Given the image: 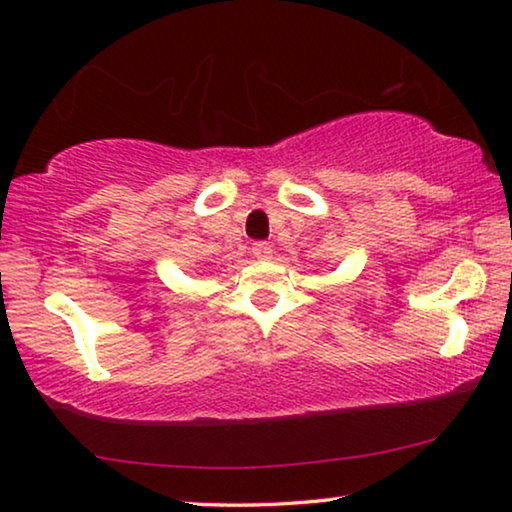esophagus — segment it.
Listing matches in <instances>:
<instances>
[{
    "label": "esophagus",
    "mask_w": 512,
    "mask_h": 512,
    "mask_svg": "<svg viewBox=\"0 0 512 512\" xmlns=\"http://www.w3.org/2000/svg\"><path fill=\"white\" fill-rule=\"evenodd\" d=\"M251 254H254V258H258V261H270L272 247L268 242H256L254 247H251Z\"/></svg>",
    "instance_id": "34e87169"
}]
</instances>
